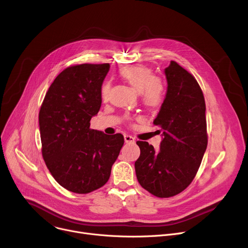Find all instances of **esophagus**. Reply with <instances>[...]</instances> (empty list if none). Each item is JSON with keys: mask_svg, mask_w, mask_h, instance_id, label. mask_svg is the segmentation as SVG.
I'll list each match as a JSON object with an SVG mask.
<instances>
[{"mask_svg": "<svg viewBox=\"0 0 248 248\" xmlns=\"http://www.w3.org/2000/svg\"><path fill=\"white\" fill-rule=\"evenodd\" d=\"M124 141H125L126 143H134L135 142V139L132 136L125 134L124 135Z\"/></svg>", "mask_w": 248, "mask_h": 248, "instance_id": "1", "label": "esophagus"}]
</instances>
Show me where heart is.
Returning <instances> with one entry per match:
<instances>
[{
  "mask_svg": "<svg viewBox=\"0 0 248 248\" xmlns=\"http://www.w3.org/2000/svg\"><path fill=\"white\" fill-rule=\"evenodd\" d=\"M121 77L135 90L141 92L142 100L149 107H158L164 100V85L156 78L152 69L142 64H129L120 70ZM111 89L110 82H105L101 89V96L107 99Z\"/></svg>",
  "mask_w": 248,
  "mask_h": 248,
  "instance_id": "b5f03b06",
  "label": "heart"
}]
</instances>
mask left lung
<instances>
[{
	"label": "left lung",
	"instance_id": "1",
	"mask_svg": "<svg viewBox=\"0 0 248 248\" xmlns=\"http://www.w3.org/2000/svg\"><path fill=\"white\" fill-rule=\"evenodd\" d=\"M167 93L154 124L163 130L160 149L137 141L140 156L134 167L140 186L167 198L193 181L207 148L205 100L196 79L178 62L165 68Z\"/></svg>",
	"mask_w": 248,
	"mask_h": 248
}]
</instances>
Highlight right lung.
<instances>
[{"mask_svg": "<svg viewBox=\"0 0 248 248\" xmlns=\"http://www.w3.org/2000/svg\"><path fill=\"white\" fill-rule=\"evenodd\" d=\"M109 69V63L66 67L49 87L40 108L43 159L58 184L75 193H89L108 182L124 142L121 133L108 135L90 128Z\"/></svg>", "mask_w": 248, "mask_h": 248, "instance_id": "1", "label": "right lung"}]
</instances>
